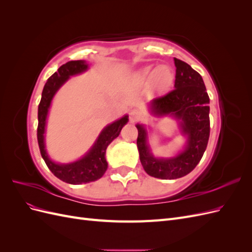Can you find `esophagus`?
Instances as JSON below:
<instances>
[{
	"mask_svg": "<svg viewBox=\"0 0 252 252\" xmlns=\"http://www.w3.org/2000/svg\"><path fill=\"white\" fill-rule=\"evenodd\" d=\"M141 118H142V113L138 109H133L130 111V113H129V121H130L131 123H134V122L139 121Z\"/></svg>",
	"mask_w": 252,
	"mask_h": 252,
	"instance_id": "obj_1",
	"label": "esophagus"
}]
</instances>
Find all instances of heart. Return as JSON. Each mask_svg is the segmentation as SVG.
<instances>
[{
    "mask_svg": "<svg viewBox=\"0 0 252 252\" xmlns=\"http://www.w3.org/2000/svg\"><path fill=\"white\" fill-rule=\"evenodd\" d=\"M143 79L150 80L152 84L158 89H165L171 85L173 81V73L167 66H158L155 68L152 66L145 67L141 71Z\"/></svg>",
    "mask_w": 252,
    "mask_h": 252,
    "instance_id": "b5f03b06",
    "label": "heart"
}]
</instances>
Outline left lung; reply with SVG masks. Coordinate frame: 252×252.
Instances as JSON below:
<instances>
[{"label":"left lung","mask_w":252,"mask_h":252,"mask_svg":"<svg viewBox=\"0 0 252 252\" xmlns=\"http://www.w3.org/2000/svg\"><path fill=\"white\" fill-rule=\"evenodd\" d=\"M174 64V89L152 100L151 111L156 116L172 114L181 120L182 132L188 136L185 150L172 158H156L147 145L146 130L136 125V145L143 168L151 177L163 180L179 179L191 172L201 161L210 134L209 96L201 74L177 58Z\"/></svg>","instance_id":"8db88e82"}]
</instances>
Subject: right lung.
I'll list each match as a JSON object with an SVG mask.
<instances>
[{"instance_id": "obj_1", "label": "right lung", "mask_w": 252, "mask_h": 252, "mask_svg": "<svg viewBox=\"0 0 252 252\" xmlns=\"http://www.w3.org/2000/svg\"><path fill=\"white\" fill-rule=\"evenodd\" d=\"M88 65L85 61H69L66 64L61 66L58 71L53 73L47 80L43 88L41 102L37 108V143L41 151V156L44 158L49 170L56 175V177L63 182L69 183V184H83V183L94 182L103 177L105 171L107 170L108 164L106 162V149L108 145L119 136L121 129L128 122V117L125 116L122 119L108 125L98 136L97 141L90 149L88 154L77 162L71 164L60 165L56 164L49 159L44 145V132L45 124H46V118L49 106L53 95L57 90L63 85V84L69 79L70 75L78 74L87 69Z\"/></svg>"}]
</instances>
